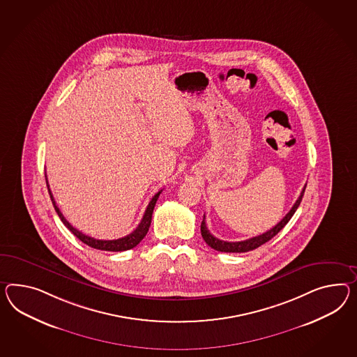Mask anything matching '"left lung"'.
<instances>
[{"mask_svg": "<svg viewBox=\"0 0 357 357\" xmlns=\"http://www.w3.org/2000/svg\"><path fill=\"white\" fill-rule=\"evenodd\" d=\"M305 186H307V185H305ZM305 186L303 188L299 198L294 203L293 208L286 213V216H284V219L281 220V221H280L275 227L271 229V230L265 231V233L260 234V236L250 238V239H246V241H241V242H227V241H221L219 238L213 237V236L211 234L210 230L206 227V220H204L206 219V216H203V221H202L201 224L202 237H203L204 242H206L208 246L212 247V248L216 250V251H221V252H247V251L255 250L257 247L264 245L265 242H268V241H271L272 238L275 237V234H277L280 230H282L284 225L289 222V220L293 218L295 211L299 207V204H301V202H302Z\"/></svg>", "mask_w": 357, "mask_h": 357, "instance_id": "left-lung-1", "label": "left lung"}]
</instances>
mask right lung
<instances>
[{
  "label": "right lung",
  "mask_w": 357,
  "mask_h": 357,
  "mask_svg": "<svg viewBox=\"0 0 357 357\" xmlns=\"http://www.w3.org/2000/svg\"><path fill=\"white\" fill-rule=\"evenodd\" d=\"M46 185H47V190H49V194H50V199L53 202V206H54L55 211H56L59 219L62 220V222L66 225V228L70 229V231L73 233V236H76V237L79 238L85 245L93 247V248L103 250V251H115V252H116V251H126V250H130V248L137 246L138 243L146 236L149 228H150V224H151L153 211H154L156 201H158V198H159V195H160V192H162V190L156 192L155 195L151 198V201H150L149 206H147L146 211H145V213H144V218L141 220V222L138 224L137 228L135 229L130 234L126 236V237L119 238V239L103 241V239H96V238L86 236V234H82L80 230L73 228V225H71L67 220L64 219L62 212L58 208V206H56V203H55L54 201V197H53V194H52L50 189H49L47 178H46Z\"/></svg>",
  "instance_id": "add662e5"
}]
</instances>
